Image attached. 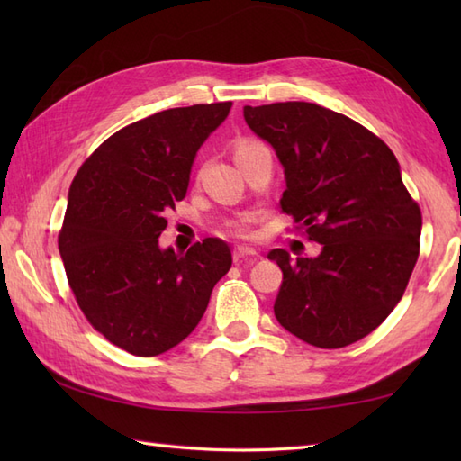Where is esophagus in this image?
Here are the masks:
<instances>
[{
  "label": "esophagus",
  "instance_id": "34e87169",
  "mask_svg": "<svg viewBox=\"0 0 461 461\" xmlns=\"http://www.w3.org/2000/svg\"><path fill=\"white\" fill-rule=\"evenodd\" d=\"M259 258V253L256 251V249H251V248H243V246H240V248H236L233 249V259L236 261H251V259H258Z\"/></svg>",
  "mask_w": 461,
  "mask_h": 461
}]
</instances>
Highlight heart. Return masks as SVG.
Wrapping results in <instances>:
<instances>
[{"instance_id":"obj_1","label":"heart","mask_w":461,"mask_h":461,"mask_svg":"<svg viewBox=\"0 0 461 461\" xmlns=\"http://www.w3.org/2000/svg\"><path fill=\"white\" fill-rule=\"evenodd\" d=\"M259 142H253V140H243L240 146H238V152L240 150H246V149H251V146H258ZM230 231L233 233L236 238H249L251 236V230H249V223L246 220L241 221H233L230 225Z\"/></svg>"}]
</instances>
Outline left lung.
Here are the masks:
<instances>
[{
	"label": "left lung",
	"mask_w": 461,
	"mask_h": 461,
	"mask_svg": "<svg viewBox=\"0 0 461 461\" xmlns=\"http://www.w3.org/2000/svg\"><path fill=\"white\" fill-rule=\"evenodd\" d=\"M243 116L285 170L283 213L322 246L317 258L269 251L283 271L277 321L319 348L365 339L402 299L420 253L422 212L396 156L362 124L312 103L243 106Z\"/></svg>",
	"instance_id": "8db88e82"
}]
</instances>
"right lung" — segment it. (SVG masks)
Returning <instances> with one entry per match:
<instances>
[{"instance_id":"add662e5","label":"right lung","mask_w":461,"mask_h":461,"mask_svg":"<svg viewBox=\"0 0 461 461\" xmlns=\"http://www.w3.org/2000/svg\"><path fill=\"white\" fill-rule=\"evenodd\" d=\"M231 103L156 113L109 136L77 172L59 231L68 287L95 330L136 357H156L198 325L231 267L228 243L160 249L166 213L182 202L203 140Z\"/></svg>"}]
</instances>
